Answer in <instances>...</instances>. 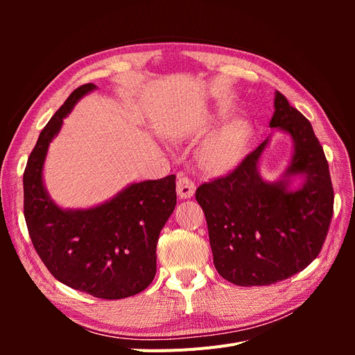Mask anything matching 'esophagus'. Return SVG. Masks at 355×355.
Returning a JSON list of instances; mask_svg holds the SVG:
<instances>
[{"label":"esophagus","mask_w":355,"mask_h":355,"mask_svg":"<svg viewBox=\"0 0 355 355\" xmlns=\"http://www.w3.org/2000/svg\"><path fill=\"white\" fill-rule=\"evenodd\" d=\"M176 189H178L179 198H182V200L192 198V197H194V194H196L194 182H192L191 179H188L187 176H184V175H179L178 176Z\"/></svg>","instance_id":"34e87169"}]
</instances>
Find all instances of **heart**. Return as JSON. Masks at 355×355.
I'll return each mask as SVG.
<instances>
[{
	"label": "heart",
	"instance_id": "heart-1",
	"mask_svg": "<svg viewBox=\"0 0 355 355\" xmlns=\"http://www.w3.org/2000/svg\"><path fill=\"white\" fill-rule=\"evenodd\" d=\"M250 125L244 120H234L218 128L198 149V164L210 173H228L237 167L249 149Z\"/></svg>",
	"mask_w": 355,
	"mask_h": 355
}]
</instances>
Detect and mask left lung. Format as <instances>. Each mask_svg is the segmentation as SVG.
Returning <instances> with one entry per match:
<instances>
[{
	"instance_id": "1",
	"label": "left lung",
	"mask_w": 355,
	"mask_h": 355,
	"mask_svg": "<svg viewBox=\"0 0 355 355\" xmlns=\"http://www.w3.org/2000/svg\"><path fill=\"white\" fill-rule=\"evenodd\" d=\"M271 128L292 139L283 173L262 178L259 166L271 136L232 173L202 184L196 198L206 214L213 263L232 284L270 286L313 262L333 214L329 164L313 125L275 92ZM295 178L301 185L292 189Z\"/></svg>"
}]
</instances>
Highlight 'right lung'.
Segmentation results:
<instances>
[{
    "mask_svg": "<svg viewBox=\"0 0 355 355\" xmlns=\"http://www.w3.org/2000/svg\"><path fill=\"white\" fill-rule=\"evenodd\" d=\"M84 84L42 128L24 173V211L29 237L53 277L101 299L141 293L157 272V241L176 206V176L133 182L89 209H63L49 194V146L77 102L96 90Z\"/></svg>",
    "mask_w": 355,
    "mask_h": 355,
    "instance_id": "add662e5",
    "label": "right lung"
}]
</instances>
